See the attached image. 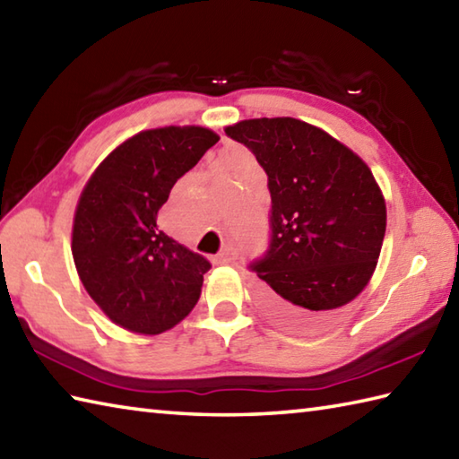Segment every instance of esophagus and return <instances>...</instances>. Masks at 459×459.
<instances>
[{
	"label": "esophagus",
	"instance_id": "obj_1",
	"mask_svg": "<svg viewBox=\"0 0 459 459\" xmlns=\"http://www.w3.org/2000/svg\"><path fill=\"white\" fill-rule=\"evenodd\" d=\"M217 260V263H221V264H224V263H232V260H237V248L232 247V245H229V247H224L222 248V253L214 258Z\"/></svg>",
	"mask_w": 459,
	"mask_h": 459
}]
</instances>
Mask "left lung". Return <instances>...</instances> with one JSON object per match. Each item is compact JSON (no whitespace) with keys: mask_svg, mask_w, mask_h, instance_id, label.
Listing matches in <instances>:
<instances>
[{"mask_svg":"<svg viewBox=\"0 0 459 459\" xmlns=\"http://www.w3.org/2000/svg\"><path fill=\"white\" fill-rule=\"evenodd\" d=\"M268 175L271 245L250 263L260 302L292 326H314L354 300L372 278L385 232V203L364 160L292 117L224 129Z\"/></svg>","mask_w":459,"mask_h":459,"instance_id":"1","label":"left lung"}]
</instances>
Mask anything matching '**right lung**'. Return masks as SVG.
I'll return each mask as SVG.
<instances>
[{
    "label": "right lung",
    "instance_id": "obj_1",
    "mask_svg": "<svg viewBox=\"0 0 459 459\" xmlns=\"http://www.w3.org/2000/svg\"><path fill=\"white\" fill-rule=\"evenodd\" d=\"M219 141L204 127L133 134L109 152L79 196L71 253L89 296L115 325L160 334L201 296L211 263L157 227L173 185Z\"/></svg>",
    "mask_w": 459,
    "mask_h": 459
}]
</instances>
